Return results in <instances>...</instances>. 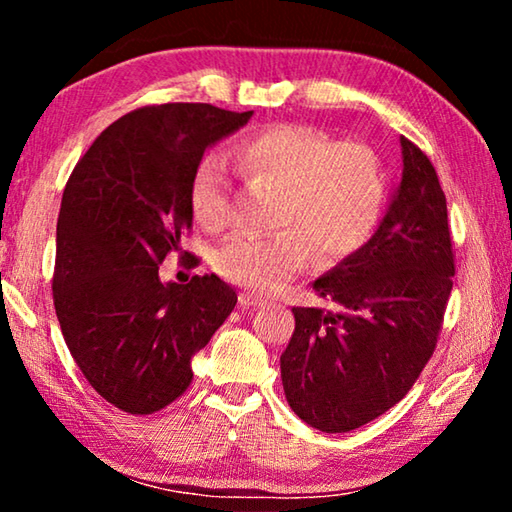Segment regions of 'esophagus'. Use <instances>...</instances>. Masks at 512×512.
I'll return each mask as SVG.
<instances>
[{"label": "esophagus", "mask_w": 512, "mask_h": 512, "mask_svg": "<svg viewBox=\"0 0 512 512\" xmlns=\"http://www.w3.org/2000/svg\"><path fill=\"white\" fill-rule=\"evenodd\" d=\"M239 305L244 309H253V307H264L266 300L262 296H253V293H241L239 296Z\"/></svg>", "instance_id": "34e87169"}]
</instances>
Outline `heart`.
<instances>
[{"label": "heart", "mask_w": 512, "mask_h": 512, "mask_svg": "<svg viewBox=\"0 0 512 512\" xmlns=\"http://www.w3.org/2000/svg\"><path fill=\"white\" fill-rule=\"evenodd\" d=\"M232 160L250 180L277 189L273 235H239L216 253L225 280L255 291L282 287L316 255L329 266L366 244L384 205V169L366 144L334 142L302 124H280L246 137ZM189 205L205 230L235 219L230 176L219 155H205L189 183Z\"/></svg>", "instance_id": "b5f03b06"}]
</instances>
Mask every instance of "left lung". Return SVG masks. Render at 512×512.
Masks as SVG:
<instances>
[{
  "label": "left lung",
  "instance_id": "obj_1",
  "mask_svg": "<svg viewBox=\"0 0 512 512\" xmlns=\"http://www.w3.org/2000/svg\"><path fill=\"white\" fill-rule=\"evenodd\" d=\"M400 146L402 178L375 235L314 280L334 309L293 307L296 329L280 357L284 395L325 433L359 429L409 393L452 293L443 187L418 146L406 137Z\"/></svg>",
  "mask_w": 512,
  "mask_h": 512
}]
</instances>
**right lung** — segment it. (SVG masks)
<instances>
[{
	"label": "right lung",
	"mask_w": 512,
	"mask_h": 512,
	"mask_svg": "<svg viewBox=\"0 0 512 512\" xmlns=\"http://www.w3.org/2000/svg\"><path fill=\"white\" fill-rule=\"evenodd\" d=\"M253 110L164 103L110 124L67 180L56 225L54 305L76 366L103 400L146 415L192 384V359L237 305L219 275L162 282L192 228L189 183L203 153Z\"/></svg>",
	"instance_id": "right-lung-1"
}]
</instances>
